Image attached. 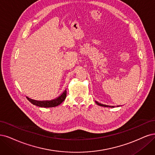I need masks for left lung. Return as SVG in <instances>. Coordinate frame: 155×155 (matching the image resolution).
<instances>
[{
  "label": "left lung",
  "instance_id": "1",
  "mask_svg": "<svg viewBox=\"0 0 155 155\" xmlns=\"http://www.w3.org/2000/svg\"><path fill=\"white\" fill-rule=\"evenodd\" d=\"M95 102L97 103V105H98V106H103V107H114L115 106H107V105H105V104H101L98 102L97 101H95ZM120 106H117V107H119Z\"/></svg>",
  "mask_w": 155,
  "mask_h": 155
}]
</instances>
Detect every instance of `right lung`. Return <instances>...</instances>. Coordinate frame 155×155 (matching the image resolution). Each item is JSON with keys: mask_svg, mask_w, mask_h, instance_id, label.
<instances>
[{"mask_svg": "<svg viewBox=\"0 0 155 155\" xmlns=\"http://www.w3.org/2000/svg\"><path fill=\"white\" fill-rule=\"evenodd\" d=\"M66 89H65L64 91L61 94V95L53 100H51V101H35V100L33 99H31L28 97H26V98L31 104H33V105H35L37 106L41 107H53L58 106V105L61 104L64 100L66 99Z\"/></svg>", "mask_w": 155, "mask_h": 155, "instance_id": "1", "label": "right lung"}]
</instances>
